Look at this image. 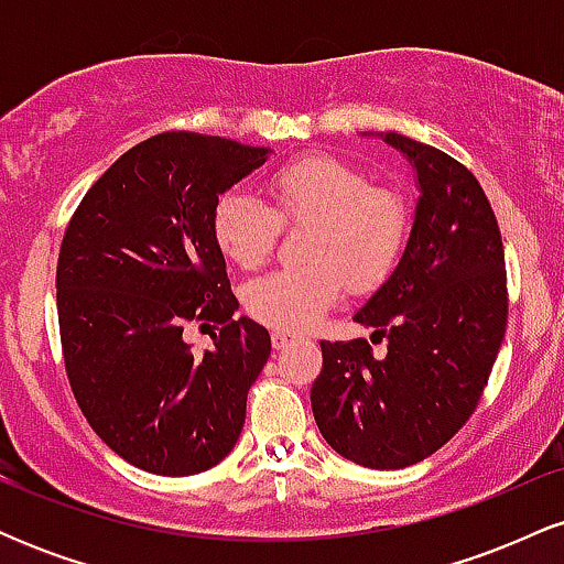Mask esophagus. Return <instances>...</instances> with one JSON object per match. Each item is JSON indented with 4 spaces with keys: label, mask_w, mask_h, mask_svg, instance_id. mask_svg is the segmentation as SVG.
<instances>
[{
    "label": "esophagus",
    "mask_w": 564,
    "mask_h": 564,
    "mask_svg": "<svg viewBox=\"0 0 564 564\" xmlns=\"http://www.w3.org/2000/svg\"><path fill=\"white\" fill-rule=\"evenodd\" d=\"M270 339H273V347L275 349H283V347L289 345V341L296 339V334L294 332H286V328H278V332L270 334Z\"/></svg>",
    "instance_id": "34e87169"
}]
</instances>
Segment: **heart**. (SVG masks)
<instances>
[{"instance_id": "heart-1", "label": "heart", "mask_w": 564, "mask_h": 564, "mask_svg": "<svg viewBox=\"0 0 564 564\" xmlns=\"http://www.w3.org/2000/svg\"><path fill=\"white\" fill-rule=\"evenodd\" d=\"M273 209L251 193L225 191L212 209V236L243 270L268 260L281 225H307L300 260L251 281L243 304L251 318L278 328H307L345 294L373 291L403 257L411 204L398 187L371 185L368 174L332 153L291 159L268 177Z\"/></svg>"}]
</instances>
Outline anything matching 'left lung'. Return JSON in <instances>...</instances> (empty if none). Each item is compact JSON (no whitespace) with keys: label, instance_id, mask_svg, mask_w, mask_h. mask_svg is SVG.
<instances>
[{"label":"left lung","instance_id":"1","mask_svg":"<svg viewBox=\"0 0 564 564\" xmlns=\"http://www.w3.org/2000/svg\"><path fill=\"white\" fill-rule=\"evenodd\" d=\"M384 140L419 177L416 217L398 268L355 323L366 339L321 341L313 413L326 443L368 469L424 462L467 424L507 334L501 230L467 166L405 134Z\"/></svg>","mask_w":564,"mask_h":564}]
</instances>
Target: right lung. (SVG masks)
<instances>
[{
    "label": "right lung",
    "mask_w": 564,
    "mask_h": 564,
    "mask_svg": "<svg viewBox=\"0 0 564 564\" xmlns=\"http://www.w3.org/2000/svg\"><path fill=\"white\" fill-rule=\"evenodd\" d=\"M264 159L268 148L212 134H156L113 161L63 232L55 286L68 384L102 443L138 469L198 475L241 435L270 334L232 318L212 209ZM191 322L220 326L215 350L189 352Z\"/></svg>",
    "instance_id": "add662e5"
}]
</instances>
